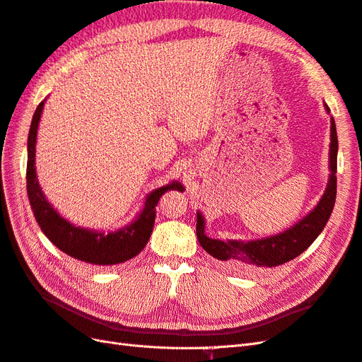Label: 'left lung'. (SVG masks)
Masks as SVG:
<instances>
[{"mask_svg": "<svg viewBox=\"0 0 362 362\" xmlns=\"http://www.w3.org/2000/svg\"><path fill=\"white\" fill-rule=\"evenodd\" d=\"M326 112L329 113V107L325 104ZM337 152L338 139L334 117H331V146H329V181L322 196L320 202L311 213L288 228L287 231L252 242H237V240L210 238L205 235V221L198 211L196 217V235L201 246L211 257L218 259L228 269L238 273L255 272L266 267H276L284 262L291 261L303 250L308 249L314 240L323 231L334 210L337 196Z\"/></svg>", "mask_w": 362, "mask_h": 362, "instance_id": "8db88e82", "label": "left lung"}]
</instances>
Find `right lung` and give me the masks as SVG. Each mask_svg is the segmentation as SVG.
Here are the masks:
<instances>
[{
	"instance_id": "add662e5",
	"label": "right lung",
	"mask_w": 362,
	"mask_h": 362,
	"mask_svg": "<svg viewBox=\"0 0 362 362\" xmlns=\"http://www.w3.org/2000/svg\"><path fill=\"white\" fill-rule=\"evenodd\" d=\"M42 101L30 125L28 133V161H27V193L31 210L36 221L52 245H56L64 254L95 266H115L125 262L139 255L151 237L156 222V206L161 196L169 190L184 192L182 184L173 181L168 185L151 192L145 201L144 210L136 217V221L113 233H100L75 226L66 218H63L43 194L36 177V137L40 115L43 110Z\"/></svg>"
}]
</instances>
